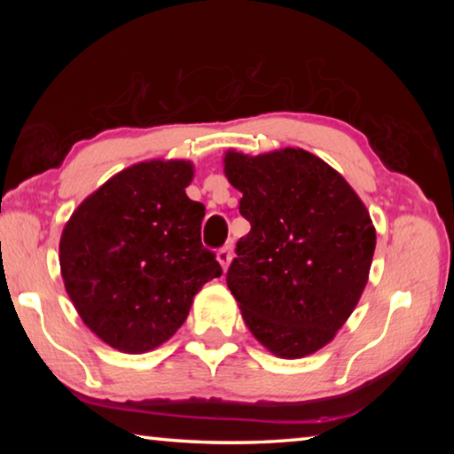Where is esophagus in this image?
<instances>
[{"mask_svg":"<svg viewBox=\"0 0 454 454\" xmlns=\"http://www.w3.org/2000/svg\"><path fill=\"white\" fill-rule=\"evenodd\" d=\"M216 258H218V262H220V266L226 268L230 266V260H232V246H222V248L216 252Z\"/></svg>","mask_w":454,"mask_h":454,"instance_id":"obj_1","label":"esophagus"}]
</instances>
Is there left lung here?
Here are the masks:
<instances>
[{
	"label": "left lung",
	"instance_id": "1",
	"mask_svg": "<svg viewBox=\"0 0 454 454\" xmlns=\"http://www.w3.org/2000/svg\"><path fill=\"white\" fill-rule=\"evenodd\" d=\"M224 174L242 192L250 232L226 282L256 340L302 358L333 340L363 296L376 230L363 200L302 148L258 156L228 150Z\"/></svg>",
	"mask_w": 454,
	"mask_h": 454
}]
</instances>
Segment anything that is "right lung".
<instances>
[{
    "mask_svg": "<svg viewBox=\"0 0 454 454\" xmlns=\"http://www.w3.org/2000/svg\"><path fill=\"white\" fill-rule=\"evenodd\" d=\"M188 160H148L112 176L74 210L59 240L61 278L91 333L142 355L186 320L222 268L200 240L204 204L186 196Z\"/></svg>",
    "mask_w": 454,
    "mask_h": 454,
    "instance_id": "1",
    "label": "right lung"
}]
</instances>
